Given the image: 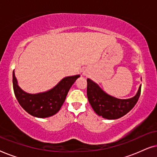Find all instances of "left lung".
<instances>
[{
	"mask_svg": "<svg viewBox=\"0 0 157 157\" xmlns=\"http://www.w3.org/2000/svg\"><path fill=\"white\" fill-rule=\"evenodd\" d=\"M141 86L134 97L120 99L109 95L101 89L97 83L87 79V96L94 111L100 117L107 119H117L126 114L138 101Z\"/></svg>",
	"mask_w": 157,
	"mask_h": 157,
	"instance_id": "obj_1",
	"label": "left lung"
}]
</instances>
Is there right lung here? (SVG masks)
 <instances>
[{"label": "right lung", "instance_id": "right-lung-1", "mask_svg": "<svg viewBox=\"0 0 157 157\" xmlns=\"http://www.w3.org/2000/svg\"><path fill=\"white\" fill-rule=\"evenodd\" d=\"M79 77L80 75L65 77L48 91L29 94L18 86L13 71V86L19 104L26 112L35 117L47 118L56 114L60 110L68 91Z\"/></svg>", "mask_w": 157, "mask_h": 157}]
</instances>
